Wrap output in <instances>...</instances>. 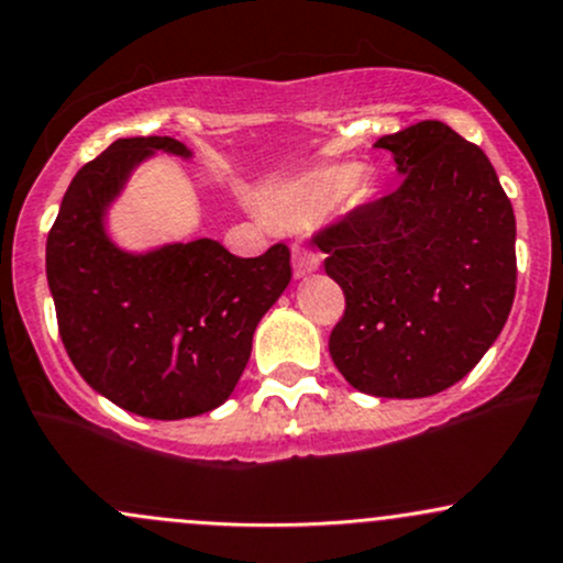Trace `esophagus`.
<instances>
[{
  "instance_id": "34e87169",
  "label": "esophagus",
  "mask_w": 563,
  "mask_h": 563,
  "mask_svg": "<svg viewBox=\"0 0 563 563\" xmlns=\"http://www.w3.org/2000/svg\"><path fill=\"white\" fill-rule=\"evenodd\" d=\"M319 263H322V260H319L317 252H311V250H295L292 252V268H295V276H298V279L313 274V271L319 268Z\"/></svg>"
}]
</instances>
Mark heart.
Instances as JSON below:
<instances>
[{
    "label": "heart",
    "mask_w": 563,
    "mask_h": 563,
    "mask_svg": "<svg viewBox=\"0 0 563 563\" xmlns=\"http://www.w3.org/2000/svg\"><path fill=\"white\" fill-rule=\"evenodd\" d=\"M360 177V166H338L287 183L274 196L276 217L287 225H306V222L317 220L324 211L338 207L354 190Z\"/></svg>",
    "instance_id": "b5f03b06"
}]
</instances>
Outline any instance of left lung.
Listing matches in <instances>:
<instances>
[{"label": "left lung", "mask_w": 563, "mask_h": 563, "mask_svg": "<svg viewBox=\"0 0 563 563\" xmlns=\"http://www.w3.org/2000/svg\"><path fill=\"white\" fill-rule=\"evenodd\" d=\"M376 147L402 185L313 239L346 295L330 356L354 389L413 400L462 380L505 328L516 214L486 153L440 120Z\"/></svg>", "instance_id": "1"}]
</instances>
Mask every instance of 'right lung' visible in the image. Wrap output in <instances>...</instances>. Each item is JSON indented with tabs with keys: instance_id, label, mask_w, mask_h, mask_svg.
<instances>
[{
	"instance_id": "obj_1",
	"label": "right lung",
	"mask_w": 563,
	"mask_h": 563,
	"mask_svg": "<svg viewBox=\"0 0 563 563\" xmlns=\"http://www.w3.org/2000/svg\"><path fill=\"white\" fill-rule=\"evenodd\" d=\"M155 153L192 158L172 136H134L75 174L47 233L45 271L64 349L90 389L129 413L174 421L231 397L292 268L284 244L260 257L211 239L147 252L114 244L107 211Z\"/></svg>"
}]
</instances>
